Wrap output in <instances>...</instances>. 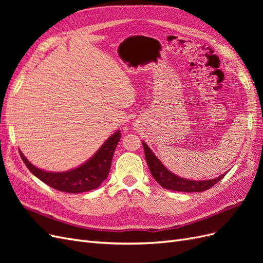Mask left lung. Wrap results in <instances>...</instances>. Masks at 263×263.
Returning a JSON list of instances; mask_svg holds the SVG:
<instances>
[{
	"mask_svg": "<svg viewBox=\"0 0 263 263\" xmlns=\"http://www.w3.org/2000/svg\"><path fill=\"white\" fill-rule=\"evenodd\" d=\"M142 146H144L145 157L149 170L151 174H153L154 179L163 189L178 191V192H203V191L209 190L213 185L216 184L219 180L225 177V174H227V172H225L224 174H221V176L215 179L202 181L183 179L166 169L165 165L159 160L157 156L154 154V151L149 148L145 141H142Z\"/></svg>",
	"mask_w": 263,
	"mask_h": 263,
	"instance_id": "1",
	"label": "left lung"
}]
</instances>
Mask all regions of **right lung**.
Segmentation results:
<instances>
[{"instance_id":"1","label":"right lung","mask_w":263,"mask_h":263,"mask_svg":"<svg viewBox=\"0 0 263 263\" xmlns=\"http://www.w3.org/2000/svg\"><path fill=\"white\" fill-rule=\"evenodd\" d=\"M121 139V132H115L89 160L77 168L62 172H51L39 169L31 164L20 150L21 158L28 170L47 185L61 192L81 193L99 187L104 181L110 169L115 148Z\"/></svg>"}]
</instances>
